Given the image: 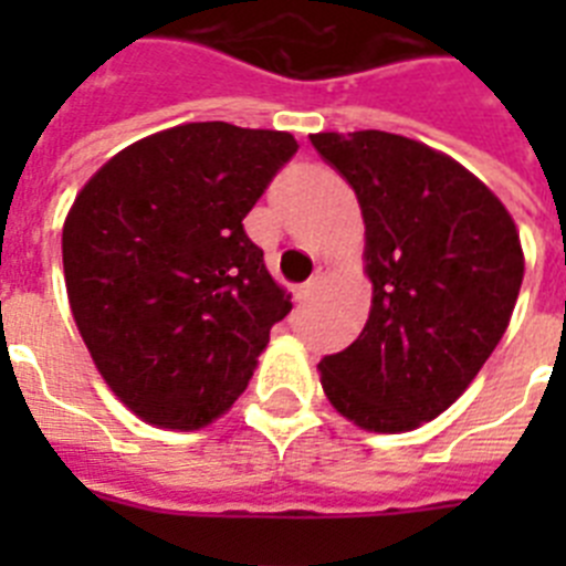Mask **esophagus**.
Returning <instances> with one entry per match:
<instances>
[{
	"label": "esophagus",
	"mask_w": 566,
	"mask_h": 566,
	"mask_svg": "<svg viewBox=\"0 0 566 566\" xmlns=\"http://www.w3.org/2000/svg\"><path fill=\"white\" fill-rule=\"evenodd\" d=\"M323 274H326V266H317V272H314L312 277H308L306 283H303V286H300L297 297H300V300H308V297H312V294L317 292V286H319V280H323Z\"/></svg>",
	"instance_id": "34e87169"
}]
</instances>
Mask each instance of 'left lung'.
Masks as SVG:
<instances>
[{"mask_svg":"<svg viewBox=\"0 0 566 566\" xmlns=\"http://www.w3.org/2000/svg\"><path fill=\"white\" fill-rule=\"evenodd\" d=\"M312 144L357 195L365 221L368 323L319 359L328 402L374 433L413 431L479 374L516 306V223L476 175L405 135L317 133Z\"/></svg>","mask_w":566,"mask_h":566,"instance_id":"obj_1","label":"left lung"}]
</instances>
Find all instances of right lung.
<instances>
[{"mask_svg": "<svg viewBox=\"0 0 566 566\" xmlns=\"http://www.w3.org/2000/svg\"><path fill=\"white\" fill-rule=\"evenodd\" d=\"M297 153L294 135L198 122L129 144L62 229L70 308L135 417L198 431L247 391L292 312L243 218Z\"/></svg>", "mask_w": 566, "mask_h": 566, "instance_id": "1", "label": "right lung"}]
</instances>
